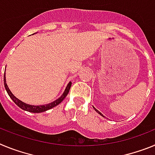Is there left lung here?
I'll return each mask as SVG.
<instances>
[{"instance_id": "left-lung-1", "label": "left lung", "mask_w": 155, "mask_h": 155, "mask_svg": "<svg viewBox=\"0 0 155 155\" xmlns=\"http://www.w3.org/2000/svg\"><path fill=\"white\" fill-rule=\"evenodd\" d=\"M93 108H94V110L96 111V112H97V113H98V114H99V115H101V116H103V117H105V116H103V115H102V113H100V112H99V111H98V109H95V108H94V107H93Z\"/></svg>"}]
</instances>
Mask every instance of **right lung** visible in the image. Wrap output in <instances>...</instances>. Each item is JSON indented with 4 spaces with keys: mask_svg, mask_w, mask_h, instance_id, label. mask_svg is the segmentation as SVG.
Listing matches in <instances>:
<instances>
[{
    "mask_svg": "<svg viewBox=\"0 0 155 155\" xmlns=\"http://www.w3.org/2000/svg\"><path fill=\"white\" fill-rule=\"evenodd\" d=\"M4 84H5V89H6L7 92H8V95L10 96V98L13 100V102L16 104V105L18 106L19 108H21V109L25 111H28V112H30V113H42V112H45L46 110H49V109H52V108L55 107L57 105L61 103L63 100L65 98V97L68 95V92L70 91V88H71V81H70L68 83V86L64 90V93L59 98H57V100H55L54 102H50L49 104H46V105H29V104H26L25 102H21V100H19L18 98H16L15 95L12 93V91H10V89L8 88V86L6 83V77H5V73L4 74Z\"/></svg>",
    "mask_w": 155,
    "mask_h": 155,
    "instance_id": "1",
    "label": "right lung"
}]
</instances>
